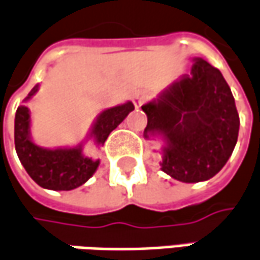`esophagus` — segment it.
Listing matches in <instances>:
<instances>
[{"instance_id": "esophagus-1", "label": "esophagus", "mask_w": 260, "mask_h": 260, "mask_svg": "<svg viewBox=\"0 0 260 260\" xmlns=\"http://www.w3.org/2000/svg\"><path fill=\"white\" fill-rule=\"evenodd\" d=\"M148 99V94L145 93V91H137L134 97H132V100H134V105H135V108H141L142 103L145 102Z\"/></svg>"}]
</instances>
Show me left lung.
I'll return each instance as SVG.
<instances>
[{
	"label": "left lung",
	"mask_w": 260,
	"mask_h": 260,
	"mask_svg": "<svg viewBox=\"0 0 260 260\" xmlns=\"http://www.w3.org/2000/svg\"><path fill=\"white\" fill-rule=\"evenodd\" d=\"M190 73L142 105L144 138H160L164 173L185 183L205 182L225 166L236 147L240 119L220 70L193 58Z\"/></svg>",
	"instance_id": "8db88e82"
}]
</instances>
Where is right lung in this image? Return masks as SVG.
Instances as JSON below:
<instances>
[{"mask_svg": "<svg viewBox=\"0 0 260 260\" xmlns=\"http://www.w3.org/2000/svg\"><path fill=\"white\" fill-rule=\"evenodd\" d=\"M39 90L35 85L24 102H28ZM132 102L105 109L94 119L87 140H93L97 147H102L108 140L109 134L134 110ZM30 110L27 106H18L14 119V144L18 158L28 176L45 189L51 190H73L84 185L94 175L100 160L87 157L83 152L84 142L75 147L45 148L31 140L30 132Z\"/></svg>", "mask_w": 260, "mask_h": 260, "instance_id": "1", "label": "right lung"}]
</instances>
